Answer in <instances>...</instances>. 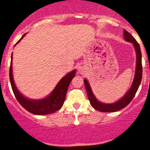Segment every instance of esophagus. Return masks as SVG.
<instances>
[{"mask_svg": "<svg viewBox=\"0 0 150 150\" xmlns=\"http://www.w3.org/2000/svg\"><path fill=\"white\" fill-rule=\"evenodd\" d=\"M78 71H79V73L81 74V75L84 74L85 73V69H84V67H79V69H78Z\"/></svg>", "mask_w": 150, "mask_h": 150, "instance_id": "esophagus-1", "label": "esophagus"}]
</instances>
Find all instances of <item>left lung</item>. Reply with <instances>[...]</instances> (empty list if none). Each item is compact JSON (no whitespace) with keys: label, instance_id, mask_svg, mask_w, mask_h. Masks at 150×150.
Returning a JSON list of instances; mask_svg holds the SVG:
<instances>
[{"label":"left lung","instance_id":"left-lung-1","mask_svg":"<svg viewBox=\"0 0 150 150\" xmlns=\"http://www.w3.org/2000/svg\"><path fill=\"white\" fill-rule=\"evenodd\" d=\"M123 36L125 41L129 42L133 44L134 47L136 50V54H137V65H136V72L132 84L130 88L128 91L125 93V95L118 101L113 103H101L100 101H97L95 98V95H93L91 88L90 86L89 83L88 82L86 79H84V84L86 89L88 97L91 103V105L97 110L103 112H116L124 108L127 105L130 103L132 99L134 97L137 91H138L140 83L142 79L143 75V67H142V56H141V48L139 43L137 42L134 38L132 35L129 32L126 30H123Z\"/></svg>","mask_w":150,"mask_h":150}]
</instances>
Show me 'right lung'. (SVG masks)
Wrapping results in <instances>:
<instances>
[{
	"label": "right lung",
	"mask_w": 150,
	"mask_h": 150,
	"mask_svg": "<svg viewBox=\"0 0 150 150\" xmlns=\"http://www.w3.org/2000/svg\"><path fill=\"white\" fill-rule=\"evenodd\" d=\"M25 35L26 33L22 36L16 44L18 43ZM11 64H10L9 68L10 83H11L12 91L17 101L26 110L32 114H34V115H45L55 112V111L58 110L62 107L66 98L68 88H69L71 80L75 76V73H76L75 70L68 73L62 79H61V80L55 86V89L46 98L39 99V100H32V99H27L24 97L16 86L12 75V55H11Z\"/></svg>",
	"instance_id": "obj_1"
}]
</instances>
